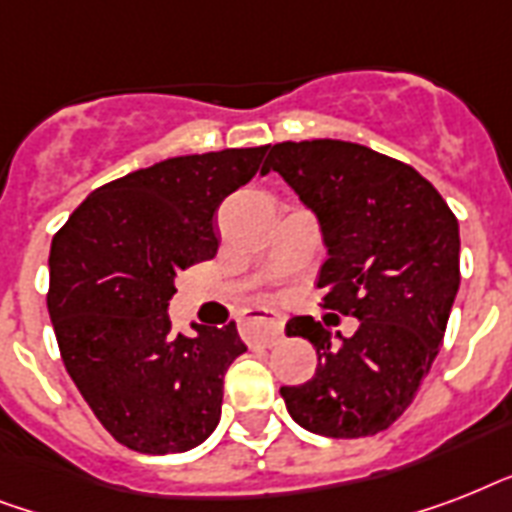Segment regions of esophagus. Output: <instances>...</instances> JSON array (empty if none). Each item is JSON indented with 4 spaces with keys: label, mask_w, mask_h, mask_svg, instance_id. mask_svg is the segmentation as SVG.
<instances>
[{
    "label": "esophagus",
    "mask_w": 512,
    "mask_h": 512,
    "mask_svg": "<svg viewBox=\"0 0 512 512\" xmlns=\"http://www.w3.org/2000/svg\"><path fill=\"white\" fill-rule=\"evenodd\" d=\"M241 327H244V335H247L249 342L273 345L284 332V316L276 311H268V308H249L244 313V319H241Z\"/></svg>",
    "instance_id": "34e87169"
}]
</instances>
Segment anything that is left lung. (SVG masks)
<instances>
[{
  "mask_svg": "<svg viewBox=\"0 0 512 512\" xmlns=\"http://www.w3.org/2000/svg\"><path fill=\"white\" fill-rule=\"evenodd\" d=\"M279 172L319 217L324 308L358 319L350 337L311 316L289 319L319 366L281 396L297 425L329 438L374 436L406 412L444 342L460 289V225L409 164L345 140L276 143Z\"/></svg>",
  "mask_w": 512,
  "mask_h": 512,
  "instance_id": "obj_1",
  "label": "left lung"
}]
</instances>
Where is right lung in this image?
Here are the masks:
<instances>
[{"label":"right lung","mask_w":512,"mask_h":512,"mask_svg":"<svg viewBox=\"0 0 512 512\" xmlns=\"http://www.w3.org/2000/svg\"><path fill=\"white\" fill-rule=\"evenodd\" d=\"M268 146L175 156L92 191L52 236L47 311L100 425L140 454L188 452L220 422L236 324L175 335L177 273L217 255V207Z\"/></svg>","instance_id":"1"}]
</instances>
